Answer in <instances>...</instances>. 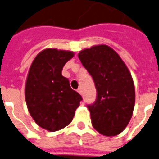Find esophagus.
Here are the masks:
<instances>
[{
    "instance_id": "1",
    "label": "esophagus",
    "mask_w": 159,
    "mask_h": 159,
    "mask_svg": "<svg viewBox=\"0 0 159 159\" xmlns=\"http://www.w3.org/2000/svg\"><path fill=\"white\" fill-rule=\"evenodd\" d=\"M77 92L79 93L80 94H83V89H80V88H79V89H77Z\"/></svg>"
}]
</instances>
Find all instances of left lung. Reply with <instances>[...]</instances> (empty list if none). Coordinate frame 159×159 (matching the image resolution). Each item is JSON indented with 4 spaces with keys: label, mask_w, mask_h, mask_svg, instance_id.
I'll list each match as a JSON object with an SVG mask.
<instances>
[{
    "label": "left lung",
    "mask_w": 159,
    "mask_h": 159,
    "mask_svg": "<svg viewBox=\"0 0 159 159\" xmlns=\"http://www.w3.org/2000/svg\"><path fill=\"white\" fill-rule=\"evenodd\" d=\"M78 58L97 90L94 103L87 105L93 126L104 136L118 135L130 121L135 105L130 71L118 54L104 44L80 51Z\"/></svg>",
    "instance_id": "obj_1"
}]
</instances>
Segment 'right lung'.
Returning <instances> with one entry per match:
<instances>
[{
	"label": "right lung",
	"mask_w": 159,
	"mask_h": 159,
	"mask_svg": "<svg viewBox=\"0 0 159 159\" xmlns=\"http://www.w3.org/2000/svg\"><path fill=\"white\" fill-rule=\"evenodd\" d=\"M73 52L46 49L32 63L27 77L25 99L30 115L40 127L56 131L70 124L82 96L61 75Z\"/></svg>",
	"instance_id": "right-lung-1"
}]
</instances>
